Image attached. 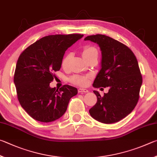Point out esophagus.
Masks as SVG:
<instances>
[{"label": "esophagus", "instance_id": "34e87169", "mask_svg": "<svg viewBox=\"0 0 157 157\" xmlns=\"http://www.w3.org/2000/svg\"><path fill=\"white\" fill-rule=\"evenodd\" d=\"M78 92H80V93H87V92H88V90H87V89L81 88V87H80V88H78Z\"/></svg>", "mask_w": 157, "mask_h": 157}]
</instances>
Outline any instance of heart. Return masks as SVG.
<instances>
[{
    "instance_id": "1",
    "label": "heart",
    "mask_w": 157,
    "mask_h": 157,
    "mask_svg": "<svg viewBox=\"0 0 157 157\" xmlns=\"http://www.w3.org/2000/svg\"><path fill=\"white\" fill-rule=\"evenodd\" d=\"M82 54H83V56L86 59H89V58L92 57L93 56H95V55H97L98 56V52L97 49L92 46H86L85 47L83 52H82ZM71 58V54H66L65 56L63 58L61 62V65L63 67L66 68L67 67L68 63L70 61V59ZM71 81L73 83L76 84H79V85H85L86 84L87 81V77L85 76H74L72 77L71 79Z\"/></svg>"
}]
</instances>
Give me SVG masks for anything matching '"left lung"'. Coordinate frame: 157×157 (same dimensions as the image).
I'll list each match as a JSON object with an SVG mask.
<instances>
[{
    "mask_svg": "<svg viewBox=\"0 0 157 157\" xmlns=\"http://www.w3.org/2000/svg\"><path fill=\"white\" fill-rule=\"evenodd\" d=\"M84 40L97 43L101 51V70L93 86L109 88L103 97L93 91L97 102L90 114L106 124L119 121L131 113L139 98L142 76L136 58L124 44L105 35L88 36Z\"/></svg>",
    "mask_w": 157,
    "mask_h": 157,
    "instance_id": "obj_1",
    "label": "left lung"
}]
</instances>
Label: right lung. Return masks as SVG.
<instances>
[{
    "label": "right lung",
    "instance_id": "1",
    "mask_svg": "<svg viewBox=\"0 0 157 157\" xmlns=\"http://www.w3.org/2000/svg\"><path fill=\"white\" fill-rule=\"evenodd\" d=\"M83 34L49 35L36 41L19 56L13 82L21 105L33 119L40 122L54 121L67 110L70 98L78 93L76 87L65 85L59 90L49 83L54 71L61 67L65 52Z\"/></svg>",
    "mask_w": 157,
    "mask_h": 157
}]
</instances>
